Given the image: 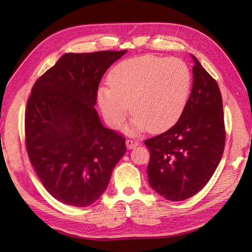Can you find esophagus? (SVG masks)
Listing matches in <instances>:
<instances>
[{
    "label": "esophagus",
    "instance_id": "obj_1",
    "mask_svg": "<svg viewBox=\"0 0 252 252\" xmlns=\"http://www.w3.org/2000/svg\"><path fill=\"white\" fill-rule=\"evenodd\" d=\"M126 144L127 149H133L138 145V142L135 141V140H133V138H129V140L126 141Z\"/></svg>",
    "mask_w": 252,
    "mask_h": 252
}]
</instances>
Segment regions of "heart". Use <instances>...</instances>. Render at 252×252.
I'll return each instance as SVG.
<instances>
[{
	"instance_id": "1",
	"label": "heart",
	"mask_w": 252,
	"mask_h": 252,
	"mask_svg": "<svg viewBox=\"0 0 252 252\" xmlns=\"http://www.w3.org/2000/svg\"><path fill=\"white\" fill-rule=\"evenodd\" d=\"M110 85H100L97 104L111 126L134 112L127 134L147 130L161 132L178 121L189 99L191 77L178 58L143 55L118 63L109 73Z\"/></svg>"
}]
</instances>
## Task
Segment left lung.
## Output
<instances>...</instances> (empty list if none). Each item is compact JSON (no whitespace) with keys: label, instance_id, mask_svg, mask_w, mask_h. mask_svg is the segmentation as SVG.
Segmentation results:
<instances>
[{"label":"left lung","instance_id":"left-lung-1","mask_svg":"<svg viewBox=\"0 0 252 252\" xmlns=\"http://www.w3.org/2000/svg\"><path fill=\"white\" fill-rule=\"evenodd\" d=\"M192 89L178 122L148 138V182L171 201L190 198L215 173L225 145L223 104L219 85L194 55Z\"/></svg>","mask_w":252,"mask_h":252}]
</instances>
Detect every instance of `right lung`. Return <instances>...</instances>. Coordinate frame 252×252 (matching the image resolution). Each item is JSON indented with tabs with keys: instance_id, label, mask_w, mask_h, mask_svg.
<instances>
[{
	"instance_id": "1",
	"label": "right lung",
	"mask_w": 252,
	"mask_h": 252,
	"mask_svg": "<svg viewBox=\"0 0 252 252\" xmlns=\"http://www.w3.org/2000/svg\"><path fill=\"white\" fill-rule=\"evenodd\" d=\"M126 53H67L31 90L27 153L45 189L65 205L97 200L126 152L125 137L104 126L94 108L104 73Z\"/></svg>"
}]
</instances>
